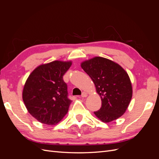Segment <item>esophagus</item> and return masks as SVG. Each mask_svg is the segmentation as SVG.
Returning <instances> with one entry per match:
<instances>
[{
	"instance_id": "obj_1",
	"label": "esophagus",
	"mask_w": 159,
	"mask_h": 159,
	"mask_svg": "<svg viewBox=\"0 0 159 159\" xmlns=\"http://www.w3.org/2000/svg\"><path fill=\"white\" fill-rule=\"evenodd\" d=\"M88 96V93L86 92H83L82 94H81V97L82 98H86Z\"/></svg>"
}]
</instances>
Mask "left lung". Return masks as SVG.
Wrapping results in <instances>:
<instances>
[{
  "label": "left lung",
  "instance_id": "1",
  "mask_svg": "<svg viewBox=\"0 0 159 159\" xmlns=\"http://www.w3.org/2000/svg\"><path fill=\"white\" fill-rule=\"evenodd\" d=\"M81 67L92 80L102 99V107L94 112L104 123L121 117L126 111L133 95L131 80L122 67L102 57L81 62Z\"/></svg>",
  "mask_w": 159,
  "mask_h": 159
}]
</instances>
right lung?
<instances>
[{
    "mask_svg": "<svg viewBox=\"0 0 159 159\" xmlns=\"http://www.w3.org/2000/svg\"><path fill=\"white\" fill-rule=\"evenodd\" d=\"M71 64V61H53L38 66L28 76L22 99L28 111L39 122L54 125L68 113L71 101L63 75Z\"/></svg>",
    "mask_w": 159,
    "mask_h": 159,
    "instance_id": "add662e5",
    "label": "right lung"
}]
</instances>
